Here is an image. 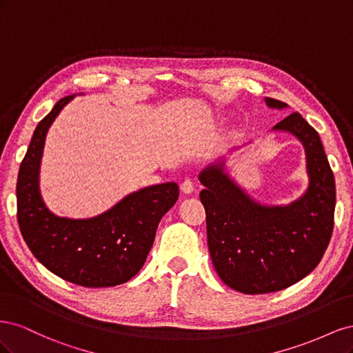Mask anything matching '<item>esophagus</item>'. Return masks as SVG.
I'll list each match as a JSON object with an SVG mask.
<instances>
[{"label":"esophagus","instance_id":"34e87169","mask_svg":"<svg viewBox=\"0 0 353 353\" xmlns=\"http://www.w3.org/2000/svg\"><path fill=\"white\" fill-rule=\"evenodd\" d=\"M181 190L184 191V193H193V190H194V183H193V179L191 178H185L183 183H181Z\"/></svg>","mask_w":353,"mask_h":353}]
</instances>
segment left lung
<instances>
[{
    "mask_svg": "<svg viewBox=\"0 0 353 353\" xmlns=\"http://www.w3.org/2000/svg\"><path fill=\"white\" fill-rule=\"evenodd\" d=\"M270 108L287 104L266 97ZM274 130L294 134L306 153L309 187L288 206H262L240 190L222 166L200 174L208 245L221 280L244 294L280 292L311 274L334 227L336 183L318 132L299 113Z\"/></svg>",
    "mask_w": 353,
    "mask_h": 353,
    "instance_id": "8db88e82",
    "label": "left lung"
}]
</instances>
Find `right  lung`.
<instances>
[{
	"instance_id": "1",
	"label": "right lung",
	"mask_w": 353,
	"mask_h": 353,
	"mask_svg": "<svg viewBox=\"0 0 353 353\" xmlns=\"http://www.w3.org/2000/svg\"><path fill=\"white\" fill-rule=\"evenodd\" d=\"M72 99L59 100L32 137L17 176V222L30 252L52 274L82 287H113L143 268L179 190L176 183L143 188L91 219L52 215L39 196V163L48 128Z\"/></svg>"
}]
</instances>
